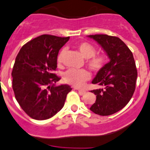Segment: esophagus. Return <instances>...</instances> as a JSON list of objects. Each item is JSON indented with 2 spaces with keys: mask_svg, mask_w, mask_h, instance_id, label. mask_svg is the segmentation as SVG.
I'll use <instances>...</instances> for the list:
<instances>
[{
  "mask_svg": "<svg viewBox=\"0 0 150 150\" xmlns=\"http://www.w3.org/2000/svg\"><path fill=\"white\" fill-rule=\"evenodd\" d=\"M75 89H76L77 91H78V92H79V94L81 95V96H83V95H85L86 94V91L85 90H82V89H77V88H75Z\"/></svg>",
  "mask_w": 150,
  "mask_h": 150,
  "instance_id": "1",
  "label": "esophagus"
}]
</instances>
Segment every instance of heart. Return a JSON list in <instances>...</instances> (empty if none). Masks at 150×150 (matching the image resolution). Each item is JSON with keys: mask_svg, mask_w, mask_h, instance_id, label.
<instances>
[{"mask_svg": "<svg viewBox=\"0 0 150 150\" xmlns=\"http://www.w3.org/2000/svg\"><path fill=\"white\" fill-rule=\"evenodd\" d=\"M77 50L82 57L86 58V64L89 69L98 72L104 67L107 62V58L105 54H96V50L95 47L88 42H81L77 45ZM65 50H61L58 56V63H62L63 57ZM90 78V73L86 69H71L65 72L64 81L65 83L75 87H82L85 82Z\"/></svg>", "mask_w": 150, "mask_h": 150, "instance_id": "heart-1", "label": "heart"}]
</instances>
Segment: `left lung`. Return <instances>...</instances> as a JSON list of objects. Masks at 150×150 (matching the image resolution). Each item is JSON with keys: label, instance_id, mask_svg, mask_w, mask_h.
<instances>
[{"label": "left lung", "instance_id": "8db88e82", "mask_svg": "<svg viewBox=\"0 0 150 150\" xmlns=\"http://www.w3.org/2000/svg\"><path fill=\"white\" fill-rule=\"evenodd\" d=\"M88 37L98 43L110 60L92 80V83L103 88L91 91L96 100L90 110L99 115H110L124 108L135 92L138 72L133 54L119 38L107 35Z\"/></svg>", "mask_w": 150, "mask_h": 150}]
</instances>
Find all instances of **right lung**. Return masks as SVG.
Listing matches in <instances>:
<instances>
[{"label":"right lung","mask_w":150,"mask_h":150,"mask_svg":"<svg viewBox=\"0 0 150 150\" xmlns=\"http://www.w3.org/2000/svg\"><path fill=\"white\" fill-rule=\"evenodd\" d=\"M69 37L42 35L22 47L12 72V89L22 110L33 119L47 120L64 106L72 88L57 86V57Z\"/></svg>","instance_id":"1"}]
</instances>
